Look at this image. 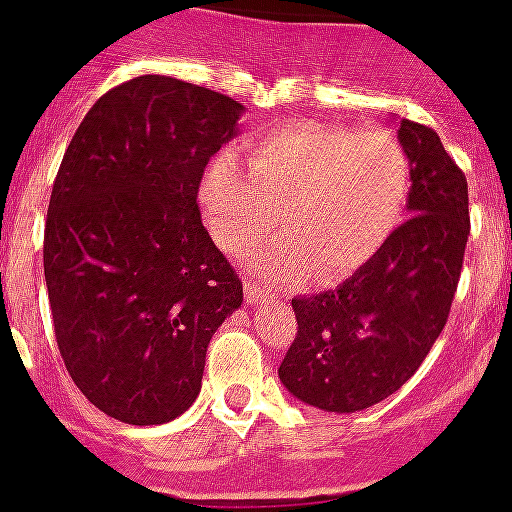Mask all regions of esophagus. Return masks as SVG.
Instances as JSON below:
<instances>
[{
	"instance_id": "1",
	"label": "esophagus",
	"mask_w": 512,
	"mask_h": 512,
	"mask_svg": "<svg viewBox=\"0 0 512 512\" xmlns=\"http://www.w3.org/2000/svg\"><path fill=\"white\" fill-rule=\"evenodd\" d=\"M246 300L251 305H264V302H269V295L256 282H246Z\"/></svg>"
}]
</instances>
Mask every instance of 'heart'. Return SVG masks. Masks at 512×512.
Returning <instances> with one entry per match:
<instances>
[{"instance_id":"b5f03b06","label":"heart","mask_w":512,"mask_h":512,"mask_svg":"<svg viewBox=\"0 0 512 512\" xmlns=\"http://www.w3.org/2000/svg\"><path fill=\"white\" fill-rule=\"evenodd\" d=\"M413 161L384 130L300 122L253 140L246 169L220 156L200 184L205 223L241 256L279 225L289 230L261 251L274 279L315 266L323 282L346 277L387 243L408 210Z\"/></svg>"}]
</instances>
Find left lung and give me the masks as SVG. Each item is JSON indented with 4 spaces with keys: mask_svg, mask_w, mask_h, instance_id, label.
Returning <instances> with one entry per match:
<instances>
[{
    "mask_svg": "<svg viewBox=\"0 0 512 512\" xmlns=\"http://www.w3.org/2000/svg\"><path fill=\"white\" fill-rule=\"evenodd\" d=\"M410 217L343 284L292 300L297 336L279 379L305 405L359 413L408 382L449 320L469 235L467 176L436 130L400 120Z\"/></svg>",
    "mask_w": 512,
    "mask_h": 512,
    "instance_id": "1",
    "label": "left lung"
}]
</instances>
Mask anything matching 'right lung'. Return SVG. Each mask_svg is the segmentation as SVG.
I'll return each instance as SVG.
<instances>
[{"label":"right lung","instance_id":"add662e5","mask_svg":"<svg viewBox=\"0 0 512 512\" xmlns=\"http://www.w3.org/2000/svg\"><path fill=\"white\" fill-rule=\"evenodd\" d=\"M243 104L146 74L94 102L63 153L43 269L58 351L94 408L161 425L197 400L243 284L202 225L205 166Z\"/></svg>","mask_w":512,"mask_h":512}]
</instances>
